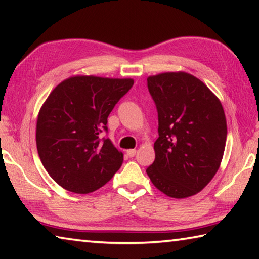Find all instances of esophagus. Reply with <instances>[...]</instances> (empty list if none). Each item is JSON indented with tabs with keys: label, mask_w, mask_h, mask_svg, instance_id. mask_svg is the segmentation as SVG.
I'll return each mask as SVG.
<instances>
[{
	"label": "esophagus",
	"mask_w": 259,
	"mask_h": 259,
	"mask_svg": "<svg viewBox=\"0 0 259 259\" xmlns=\"http://www.w3.org/2000/svg\"><path fill=\"white\" fill-rule=\"evenodd\" d=\"M126 155L129 157H134L136 155V150H128L126 151Z\"/></svg>",
	"instance_id": "esophagus-1"
}]
</instances>
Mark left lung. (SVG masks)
Listing matches in <instances>:
<instances>
[{"mask_svg":"<svg viewBox=\"0 0 259 259\" xmlns=\"http://www.w3.org/2000/svg\"><path fill=\"white\" fill-rule=\"evenodd\" d=\"M159 117L155 160L146 172L157 190L171 198L196 194L221 165L227 126L219 99L199 78L168 72L147 78Z\"/></svg>","mask_w":259,"mask_h":259,"instance_id":"8db88e82","label":"left lung"}]
</instances>
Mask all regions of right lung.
<instances>
[{"mask_svg":"<svg viewBox=\"0 0 259 259\" xmlns=\"http://www.w3.org/2000/svg\"><path fill=\"white\" fill-rule=\"evenodd\" d=\"M133 78L77 75L59 83L42 105L36 146L43 166L65 190L87 194L111 181L123 154L108 138L107 117Z\"/></svg>","mask_w":259,"mask_h":259,"instance_id":"1","label":"right lung"}]
</instances>
